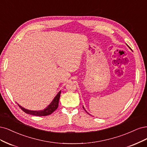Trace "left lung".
<instances>
[{
	"label": "left lung",
	"instance_id": "8db88e82",
	"mask_svg": "<svg viewBox=\"0 0 147 147\" xmlns=\"http://www.w3.org/2000/svg\"><path fill=\"white\" fill-rule=\"evenodd\" d=\"M83 108H84V110H85V109H84V107H83ZM85 111H86V110H85ZM86 112H87V111H86ZM87 113H88V112H87ZM88 114H89V113H88Z\"/></svg>",
	"mask_w": 147,
	"mask_h": 147
}]
</instances>
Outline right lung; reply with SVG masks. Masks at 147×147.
<instances>
[{"label": "right lung", "instance_id": "right-lung-1", "mask_svg": "<svg viewBox=\"0 0 147 147\" xmlns=\"http://www.w3.org/2000/svg\"><path fill=\"white\" fill-rule=\"evenodd\" d=\"M60 93L61 91H60L58 93V94H57L56 96L53 99V101L51 102V103L48 106V107H46L43 111H29L21 107L20 105H18L21 108V109H22L25 113H28V114H30L35 116H46L51 114L52 113L54 112L57 109L59 106V101L60 99Z\"/></svg>", "mask_w": 147, "mask_h": 147}]
</instances>
